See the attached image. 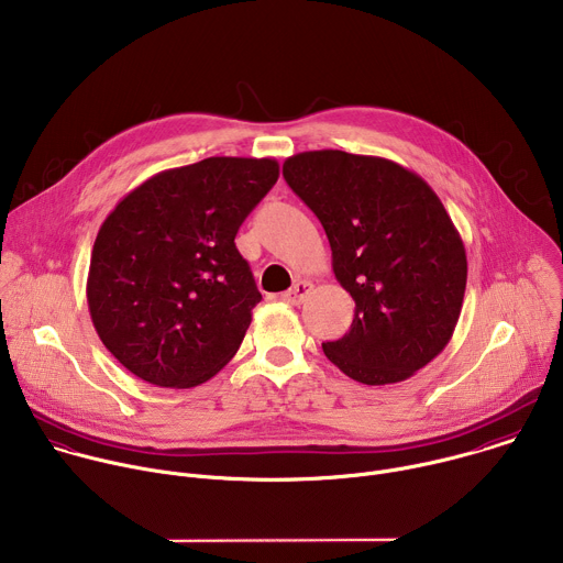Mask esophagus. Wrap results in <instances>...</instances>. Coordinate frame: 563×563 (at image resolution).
I'll return each mask as SVG.
<instances>
[{
	"mask_svg": "<svg viewBox=\"0 0 563 563\" xmlns=\"http://www.w3.org/2000/svg\"><path fill=\"white\" fill-rule=\"evenodd\" d=\"M311 287H313V285H311L309 280H296L294 287H289V289L283 294V300L289 302V305H300V302L309 296Z\"/></svg>",
	"mask_w": 563,
	"mask_h": 563,
	"instance_id": "esophagus-1",
	"label": "esophagus"
}]
</instances>
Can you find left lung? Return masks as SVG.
Wrapping results in <instances>:
<instances>
[{
	"instance_id": "left-lung-1",
	"label": "left lung",
	"mask_w": 563,
	"mask_h": 563,
	"mask_svg": "<svg viewBox=\"0 0 563 563\" xmlns=\"http://www.w3.org/2000/svg\"><path fill=\"white\" fill-rule=\"evenodd\" d=\"M291 191L323 224L336 280L354 298L350 332L323 343L350 378L415 376L450 343L463 305V240L432 187L376 155L336 148L285 159Z\"/></svg>"
}]
</instances>
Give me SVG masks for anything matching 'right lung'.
Returning <instances> with one entry per match:
<instances>
[{
    "label": "right lung",
    "instance_id": "1",
    "mask_svg": "<svg viewBox=\"0 0 563 563\" xmlns=\"http://www.w3.org/2000/svg\"><path fill=\"white\" fill-rule=\"evenodd\" d=\"M274 157L159 172L102 222L87 300L104 347L157 387H196L238 352L261 302L233 238L278 180Z\"/></svg>",
    "mask_w": 563,
    "mask_h": 563
}]
</instances>
